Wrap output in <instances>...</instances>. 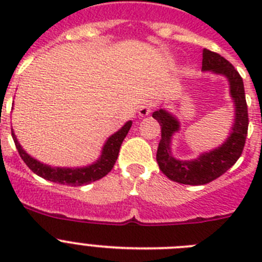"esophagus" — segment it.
I'll return each instance as SVG.
<instances>
[{
	"label": "esophagus",
	"instance_id": "34e87169",
	"mask_svg": "<svg viewBox=\"0 0 262 262\" xmlns=\"http://www.w3.org/2000/svg\"><path fill=\"white\" fill-rule=\"evenodd\" d=\"M138 113L140 117H147V115H149L152 113V103L144 102L143 105H140L139 106Z\"/></svg>",
	"mask_w": 262,
	"mask_h": 262
}]
</instances>
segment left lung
I'll list each match as a JSON object with an SVG mask.
<instances>
[{
    "label": "left lung",
    "mask_w": 262,
    "mask_h": 262,
    "mask_svg": "<svg viewBox=\"0 0 262 262\" xmlns=\"http://www.w3.org/2000/svg\"><path fill=\"white\" fill-rule=\"evenodd\" d=\"M202 71L222 75L230 84V96L235 106V119L226 142L212 151L203 152L196 159L178 160L172 154V136L180 131V120L165 108L152 114L161 126V140L156 160L160 170L174 182L184 185H205L214 181L228 170L242 156L248 133V107L244 84L239 72L228 60L210 50H203Z\"/></svg>",
    "instance_id": "obj_1"
}]
</instances>
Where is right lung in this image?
Masks as SVG:
<instances>
[{"label": "right lung", "mask_w": 262, "mask_h": 262, "mask_svg": "<svg viewBox=\"0 0 262 262\" xmlns=\"http://www.w3.org/2000/svg\"><path fill=\"white\" fill-rule=\"evenodd\" d=\"M131 126H133V120L126 122L122 128L118 129L117 133L113 134L106 140L102 147L101 156L96 163L90 164L88 166H81V168H60V166H51L40 163L23 149L22 145L18 142V139L14 135L13 129H11V136H13L15 147L19 152V156L22 157L23 161L26 163V165L31 169L32 172L38 174L39 177L48 180V181L56 182V184L69 185V186H82V185H88L90 182L97 181L99 178L105 177L113 169L118 159L120 145L128 134Z\"/></svg>", "instance_id": "add662e5"}]
</instances>
